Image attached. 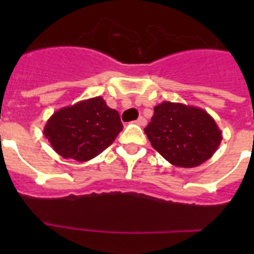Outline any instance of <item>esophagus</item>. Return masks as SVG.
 I'll use <instances>...</instances> for the list:
<instances>
[{
    "mask_svg": "<svg viewBox=\"0 0 254 254\" xmlns=\"http://www.w3.org/2000/svg\"><path fill=\"white\" fill-rule=\"evenodd\" d=\"M136 123H137L138 126H141V127H142V126L146 125V120H145L143 117H140V118H138V120L136 121Z\"/></svg>",
    "mask_w": 254,
    "mask_h": 254,
    "instance_id": "obj_1",
    "label": "esophagus"
}]
</instances>
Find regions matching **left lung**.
<instances>
[{"instance_id":"left-lung-1","label":"left lung","mask_w":254,"mask_h":254,"mask_svg":"<svg viewBox=\"0 0 254 254\" xmlns=\"http://www.w3.org/2000/svg\"><path fill=\"white\" fill-rule=\"evenodd\" d=\"M145 133L164 159L181 168H194L205 163L223 140L221 131L207 112L172 102H163L154 108Z\"/></svg>"}]
</instances>
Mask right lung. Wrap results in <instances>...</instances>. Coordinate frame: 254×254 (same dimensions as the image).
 <instances>
[{"label": "right lung", "mask_w": 254, "mask_h": 254, "mask_svg": "<svg viewBox=\"0 0 254 254\" xmlns=\"http://www.w3.org/2000/svg\"><path fill=\"white\" fill-rule=\"evenodd\" d=\"M122 128L118 112L95 96L55 112L43 134L62 158L87 161L111 146Z\"/></svg>", "instance_id": "add662e5"}]
</instances>
